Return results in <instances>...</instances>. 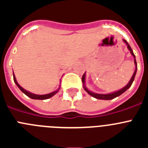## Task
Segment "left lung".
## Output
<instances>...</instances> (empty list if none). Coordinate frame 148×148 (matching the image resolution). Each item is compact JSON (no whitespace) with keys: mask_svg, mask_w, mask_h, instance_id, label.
<instances>
[{"mask_svg":"<svg viewBox=\"0 0 148 148\" xmlns=\"http://www.w3.org/2000/svg\"><path fill=\"white\" fill-rule=\"evenodd\" d=\"M123 41L127 45V49L130 50V53H131L132 56H133V58H134V64H135V66H136V70L135 71H134V73H133V75H132L131 78H130V82H128V84H127L125 87H124L123 88H121V90H117V91H116V92H111V93H108V94H99V93H95V92H92V91H90V90H89L85 86V73H84V74L83 75V76H82V82H83V87L84 89L87 91V92L88 94H90L91 96H92V97L95 98V99H101V100H111V99H115V98L118 97V96H119L120 95H121L122 93H124V92L126 91L127 89H129L130 87V86L132 85V84H133V81H134V78H135V76H136V71H137V63H136V56L135 55H134V53H133V50H132L131 47H130V46L129 45V44H128L127 42V40H125V39H123Z\"/></svg>","mask_w":148,"mask_h":148,"instance_id":"obj_1","label":"left lung"}]
</instances>
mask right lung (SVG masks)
Listing matches in <instances>:
<instances>
[{"instance_id":"right-lung-1","label":"right lung","mask_w":148,"mask_h":148,"mask_svg":"<svg viewBox=\"0 0 148 148\" xmlns=\"http://www.w3.org/2000/svg\"><path fill=\"white\" fill-rule=\"evenodd\" d=\"M13 78H14V82H15V83L16 84V85L18 86V88L20 89V90H21L22 92L25 94L26 95H27L28 97L31 98V99H38V100H44V99H49V98L53 97L54 95H56V94L58 92V90H60V88H61V86H59V87H58V90H56V91H54V92H50V93H48V94H45V95H37V94H34V93H32V92H29V91L26 90L25 89H23V87H21V86L19 85V84L18 83V82H17L15 75H14V73H13Z\"/></svg>"}]
</instances>
